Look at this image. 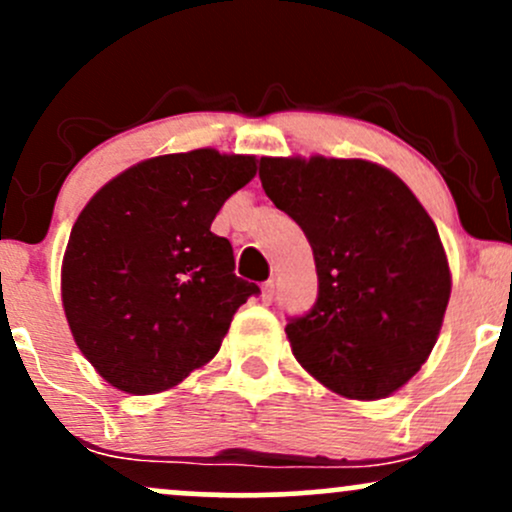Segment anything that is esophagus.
Wrapping results in <instances>:
<instances>
[{
  "mask_svg": "<svg viewBox=\"0 0 512 512\" xmlns=\"http://www.w3.org/2000/svg\"><path fill=\"white\" fill-rule=\"evenodd\" d=\"M274 301V281H264L262 284V303H272Z\"/></svg>",
  "mask_w": 512,
  "mask_h": 512,
  "instance_id": "1",
  "label": "esophagus"
}]
</instances>
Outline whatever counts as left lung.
<instances>
[{
  "instance_id": "left-lung-1",
  "label": "left lung",
  "mask_w": 512,
  "mask_h": 512,
  "mask_svg": "<svg viewBox=\"0 0 512 512\" xmlns=\"http://www.w3.org/2000/svg\"><path fill=\"white\" fill-rule=\"evenodd\" d=\"M260 180L315 257L317 301L286 325L293 356L339 395L387 397L424 366L448 308L436 223L361 158H260Z\"/></svg>"
}]
</instances>
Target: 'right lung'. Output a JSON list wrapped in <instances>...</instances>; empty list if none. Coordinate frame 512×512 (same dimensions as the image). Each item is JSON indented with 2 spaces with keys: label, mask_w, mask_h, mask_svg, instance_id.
I'll list each match as a JSON object with an SVG mask.
<instances>
[{
  "label": "right lung",
  "mask_w": 512,
  "mask_h": 512,
  "mask_svg": "<svg viewBox=\"0 0 512 512\" xmlns=\"http://www.w3.org/2000/svg\"><path fill=\"white\" fill-rule=\"evenodd\" d=\"M255 156L214 149L149 158L98 192L76 219L62 264L74 342L117 390L154 395L214 358L233 313L260 293L211 233Z\"/></svg>",
  "instance_id": "right-lung-1"
}]
</instances>
